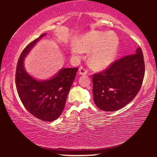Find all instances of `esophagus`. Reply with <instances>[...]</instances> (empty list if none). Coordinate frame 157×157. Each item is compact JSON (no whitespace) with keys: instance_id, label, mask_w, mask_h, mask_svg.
<instances>
[{"instance_id":"esophagus-1","label":"esophagus","mask_w":157,"mask_h":157,"mask_svg":"<svg viewBox=\"0 0 157 157\" xmlns=\"http://www.w3.org/2000/svg\"><path fill=\"white\" fill-rule=\"evenodd\" d=\"M87 73V70L85 68L83 67H80L79 69V74H80V75H86Z\"/></svg>"}]
</instances>
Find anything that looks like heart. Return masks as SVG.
Returning <instances> with one entry per match:
<instances>
[{"label": "heart", "instance_id": "b5f03b06", "mask_svg": "<svg viewBox=\"0 0 157 157\" xmlns=\"http://www.w3.org/2000/svg\"><path fill=\"white\" fill-rule=\"evenodd\" d=\"M118 46V37L113 34L93 32L78 39L76 46L71 47V53L77 55L80 52H91L90 65L95 69H102L113 60Z\"/></svg>", "mask_w": 157, "mask_h": 157}]
</instances>
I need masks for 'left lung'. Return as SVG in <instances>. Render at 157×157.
<instances>
[{
	"instance_id": "8db88e82",
	"label": "left lung",
	"mask_w": 157,
	"mask_h": 157,
	"mask_svg": "<svg viewBox=\"0 0 157 157\" xmlns=\"http://www.w3.org/2000/svg\"><path fill=\"white\" fill-rule=\"evenodd\" d=\"M145 75V63L140 48L134 54L114 62L93 77V94L101 110L114 111L124 107L140 91Z\"/></svg>"
}]
</instances>
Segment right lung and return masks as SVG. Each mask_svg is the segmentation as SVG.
Instances as JSON below:
<instances>
[{
	"label": "right lung",
	"mask_w": 157,
	"mask_h": 157,
	"mask_svg": "<svg viewBox=\"0 0 157 157\" xmlns=\"http://www.w3.org/2000/svg\"><path fill=\"white\" fill-rule=\"evenodd\" d=\"M45 35L46 33L42 34L21 52L15 81L18 96L26 109L41 121L51 122L62 114L78 68H62L52 78L45 80H38L26 72L23 64L24 58Z\"/></svg>",
	"instance_id": "right-lung-1"
}]
</instances>
